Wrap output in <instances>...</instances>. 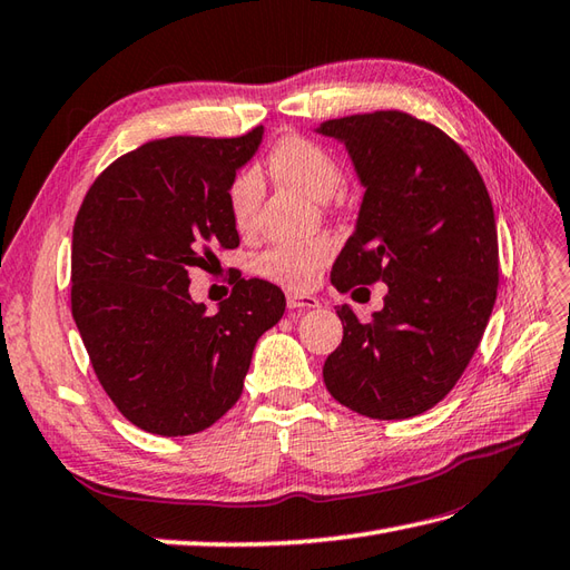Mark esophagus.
I'll use <instances>...</instances> for the list:
<instances>
[{"label": "esophagus", "instance_id": "esophagus-1", "mask_svg": "<svg viewBox=\"0 0 570 570\" xmlns=\"http://www.w3.org/2000/svg\"><path fill=\"white\" fill-rule=\"evenodd\" d=\"M286 303L291 311H311V308L321 306V301H317L315 296H308V294H288Z\"/></svg>", "mask_w": 570, "mask_h": 570}]
</instances>
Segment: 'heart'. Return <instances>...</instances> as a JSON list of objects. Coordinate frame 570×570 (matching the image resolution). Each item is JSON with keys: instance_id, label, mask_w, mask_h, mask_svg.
<instances>
[{"instance_id": "obj_1", "label": "heart", "mask_w": 570, "mask_h": 570, "mask_svg": "<svg viewBox=\"0 0 570 570\" xmlns=\"http://www.w3.org/2000/svg\"><path fill=\"white\" fill-rule=\"evenodd\" d=\"M274 177L298 187L313 198H330L342 184V167L335 155L308 138L288 136L274 145L269 153ZM262 184L255 171H240L228 189L230 218L237 230H249L255 223ZM335 255V243L330 237H311L298 243H274L262 249L255 259V269L276 286L288 291H308L325 264Z\"/></svg>"}]
</instances>
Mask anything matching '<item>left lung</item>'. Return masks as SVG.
Returning <instances> with one entry per match:
<instances>
[{
    "label": "left lung",
    "instance_id": "left-lung-1",
    "mask_svg": "<svg viewBox=\"0 0 570 570\" xmlns=\"http://www.w3.org/2000/svg\"><path fill=\"white\" fill-rule=\"evenodd\" d=\"M364 187L333 264L337 291L383 282V308L362 323L340 306L342 345L327 356L330 395L374 420L425 413L454 389L498 294V230L479 169L440 128L403 111L323 121Z\"/></svg>",
    "mask_w": 570,
    "mask_h": 570
}]
</instances>
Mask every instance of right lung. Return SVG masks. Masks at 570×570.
Masks as SVG:
<instances>
[{
	"instance_id": "right-lung-1",
	"label": "right lung",
	"mask_w": 570,
	"mask_h": 570,
	"mask_svg": "<svg viewBox=\"0 0 570 570\" xmlns=\"http://www.w3.org/2000/svg\"><path fill=\"white\" fill-rule=\"evenodd\" d=\"M264 128L240 138H165L118 157L91 184L72 228V317L95 374L136 428L184 436L220 420L243 393L257 340L286 298L237 279L216 313L189 294L210 247L233 249L235 171Z\"/></svg>"
}]
</instances>
